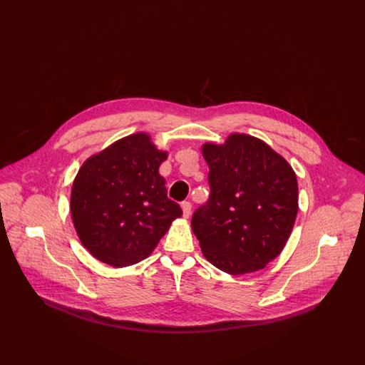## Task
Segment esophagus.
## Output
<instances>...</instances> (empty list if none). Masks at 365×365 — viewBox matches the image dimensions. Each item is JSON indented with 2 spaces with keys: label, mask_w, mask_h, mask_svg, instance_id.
<instances>
[{
  "label": "esophagus",
  "mask_w": 365,
  "mask_h": 365,
  "mask_svg": "<svg viewBox=\"0 0 365 365\" xmlns=\"http://www.w3.org/2000/svg\"><path fill=\"white\" fill-rule=\"evenodd\" d=\"M180 207H182V212H183V217H185V219H189L190 212H192V205H190L189 202H183V203L180 205Z\"/></svg>",
  "instance_id": "34e87169"
}]
</instances>
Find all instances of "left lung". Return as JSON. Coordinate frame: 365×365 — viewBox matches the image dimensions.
Listing matches in <instances>:
<instances>
[{
    "label": "left lung",
    "instance_id": "obj_1",
    "mask_svg": "<svg viewBox=\"0 0 365 365\" xmlns=\"http://www.w3.org/2000/svg\"><path fill=\"white\" fill-rule=\"evenodd\" d=\"M210 199L192 217L205 258L230 275L264 269L287 245L299 209L296 173L262 140L232 133L202 145Z\"/></svg>",
    "mask_w": 365,
    "mask_h": 365
}]
</instances>
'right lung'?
Wrapping results in <instances>:
<instances>
[{
  "mask_svg": "<svg viewBox=\"0 0 365 365\" xmlns=\"http://www.w3.org/2000/svg\"><path fill=\"white\" fill-rule=\"evenodd\" d=\"M168 153L149 134L135 133L83 162L72 186L71 215L83 247L96 259L114 268L145 259L182 216L159 175Z\"/></svg>",
  "mask_w": 365,
  "mask_h": 365,
  "instance_id": "add662e5",
  "label": "right lung"
}]
</instances>
